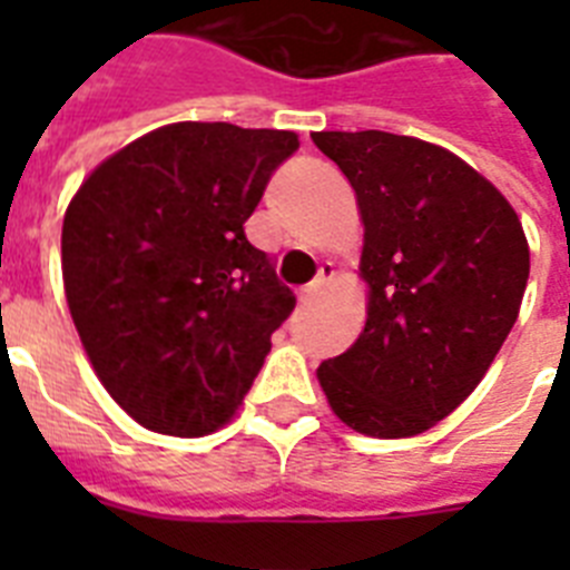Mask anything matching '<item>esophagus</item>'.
Segmentation results:
<instances>
[{"label":"esophagus","instance_id":"1","mask_svg":"<svg viewBox=\"0 0 570 570\" xmlns=\"http://www.w3.org/2000/svg\"><path fill=\"white\" fill-rule=\"evenodd\" d=\"M334 265H331V262H325V265H322L320 268V274H316V279L311 282L308 288L302 291V296H305V299H316V296L322 294V291H325V285H328L331 279H334Z\"/></svg>","mask_w":570,"mask_h":570}]
</instances>
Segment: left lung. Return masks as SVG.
Returning <instances> with one entry per match:
<instances>
[{
  "label": "left lung",
  "instance_id": "8db88e82",
  "mask_svg": "<svg viewBox=\"0 0 570 570\" xmlns=\"http://www.w3.org/2000/svg\"><path fill=\"white\" fill-rule=\"evenodd\" d=\"M314 145L356 190L367 322L316 371L334 414L376 440L416 436L480 385L511 334L531 254L505 196L460 156L385 130Z\"/></svg>",
  "mask_w": 570,
  "mask_h": 570
}]
</instances>
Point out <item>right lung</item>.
Returning <instances> with one entry per match:
<instances>
[{"label": "right lung", "mask_w": 570, "mask_h": 570, "mask_svg": "<svg viewBox=\"0 0 570 570\" xmlns=\"http://www.w3.org/2000/svg\"><path fill=\"white\" fill-rule=\"evenodd\" d=\"M291 130L176 122L105 159L62 225L65 296L90 365L156 434L230 420L296 299L245 236Z\"/></svg>", "instance_id": "1"}]
</instances>
